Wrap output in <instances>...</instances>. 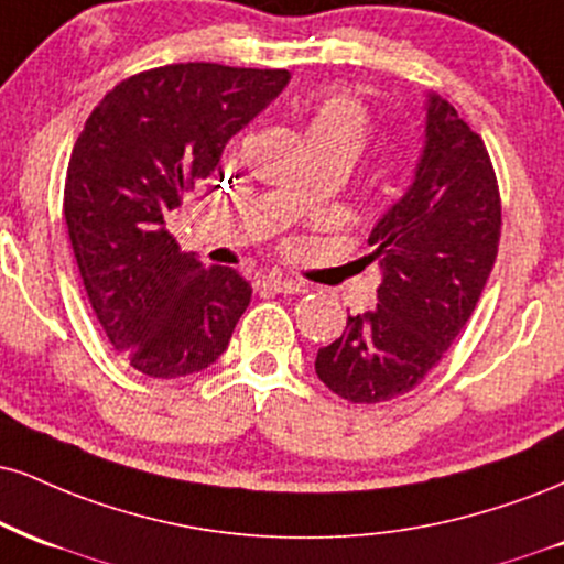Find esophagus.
I'll list each match as a JSON object with an SVG mask.
<instances>
[{
  "mask_svg": "<svg viewBox=\"0 0 564 564\" xmlns=\"http://www.w3.org/2000/svg\"><path fill=\"white\" fill-rule=\"evenodd\" d=\"M257 289H262V291H275V294H302V291H304L302 283L291 281V278L275 275V273L257 278Z\"/></svg>",
  "mask_w": 564,
  "mask_h": 564,
  "instance_id": "obj_1",
  "label": "esophagus"
}]
</instances>
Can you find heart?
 <instances>
[{
  "mask_svg": "<svg viewBox=\"0 0 564 564\" xmlns=\"http://www.w3.org/2000/svg\"><path fill=\"white\" fill-rule=\"evenodd\" d=\"M368 131V115L349 94H321L304 110V135L307 141H347L359 147Z\"/></svg>",
  "mask_w": 564,
  "mask_h": 564,
  "instance_id": "b5f03b06",
  "label": "heart"
}]
</instances>
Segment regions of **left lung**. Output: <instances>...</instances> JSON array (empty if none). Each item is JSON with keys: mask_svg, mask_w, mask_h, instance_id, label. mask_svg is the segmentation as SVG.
<instances>
[{"mask_svg": "<svg viewBox=\"0 0 564 564\" xmlns=\"http://www.w3.org/2000/svg\"><path fill=\"white\" fill-rule=\"evenodd\" d=\"M499 230V186L484 139L429 91L415 175L368 239L381 268L378 304L349 315L344 334L317 349V378L355 404L415 389L470 321Z\"/></svg>", "mask_w": 564, "mask_h": 564, "instance_id": "1", "label": "left lung"}]
</instances>
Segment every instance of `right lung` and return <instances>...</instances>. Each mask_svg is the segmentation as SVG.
I'll list each match as a JSON object with an SVG mask.
<instances>
[{
	"label": "right lung",
	"instance_id": "obj_1",
	"mask_svg": "<svg viewBox=\"0 0 564 564\" xmlns=\"http://www.w3.org/2000/svg\"><path fill=\"white\" fill-rule=\"evenodd\" d=\"M291 80L289 70L181 63L107 94L73 147L63 213L107 341L149 378L209 368L228 349L252 286L181 252L165 217L220 171L230 135Z\"/></svg>",
	"mask_w": 564,
	"mask_h": 564
}]
</instances>
